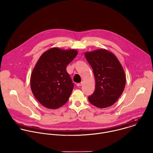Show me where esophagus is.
<instances>
[{"mask_svg":"<svg viewBox=\"0 0 153 153\" xmlns=\"http://www.w3.org/2000/svg\"><path fill=\"white\" fill-rule=\"evenodd\" d=\"M82 84H83V82H80V83H77V86H82Z\"/></svg>","mask_w":153,"mask_h":153,"instance_id":"34e87169","label":"esophagus"}]
</instances>
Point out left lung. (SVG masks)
Wrapping results in <instances>:
<instances>
[{
    "label": "left lung",
    "mask_w": 153,
    "mask_h": 153,
    "mask_svg": "<svg viewBox=\"0 0 153 153\" xmlns=\"http://www.w3.org/2000/svg\"><path fill=\"white\" fill-rule=\"evenodd\" d=\"M93 70L95 90L88 97L90 102L99 108L113 105L122 94L126 83L123 68L111 52L99 49L85 53Z\"/></svg>",
    "instance_id": "8db88e82"
}]
</instances>
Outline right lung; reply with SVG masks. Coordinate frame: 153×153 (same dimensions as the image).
<instances>
[{"label": "right lung", "instance_id": "add662e5", "mask_svg": "<svg viewBox=\"0 0 153 153\" xmlns=\"http://www.w3.org/2000/svg\"><path fill=\"white\" fill-rule=\"evenodd\" d=\"M77 54L76 50L54 47L39 59L31 75L30 85L34 97L43 106L57 109L67 102L74 83L66 68Z\"/></svg>", "mask_w": 153, "mask_h": 153}]
</instances>
